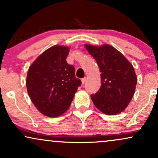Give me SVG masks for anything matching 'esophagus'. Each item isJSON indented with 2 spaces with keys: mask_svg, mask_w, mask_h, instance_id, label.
I'll return each mask as SVG.
<instances>
[{
  "mask_svg": "<svg viewBox=\"0 0 158 158\" xmlns=\"http://www.w3.org/2000/svg\"><path fill=\"white\" fill-rule=\"evenodd\" d=\"M85 81H86V78H82V79H81V83H82V85L85 84Z\"/></svg>",
  "mask_w": 158,
  "mask_h": 158,
  "instance_id": "obj_1",
  "label": "esophagus"
}]
</instances>
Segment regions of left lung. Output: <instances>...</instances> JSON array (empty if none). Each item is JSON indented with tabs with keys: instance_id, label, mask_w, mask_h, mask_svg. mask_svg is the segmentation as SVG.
Instances as JSON below:
<instances>
[{
	"instance_id": "8db88e82",
	"label": "left lung",
	"mask_w": 158,
	"mask_h": 158,
	"mask_svg": "<svg viewBox=\"0 0 158 158\" xmlns=\"http://www.w3.org/2000/svg\"><path fill=\"white\" fill-rule=\"evenodd\" d=\"M101 72V87L90 96L94 104L107 115H115L126 109L133 97L137 76L131 63L110 45L85 44Z\"/></svg>"
}]
</instances>
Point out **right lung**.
Here are the masks:
<instances>
[{"mask_svg":"<svg viewBox=\"0 0 158 158\" xmlns=\"http://www.w3.org/2000/svg\"><path fill=\"white\" fill-rule=\"evenodd\" d=\"M68 53V48L55 45L39 56L28 70L27 92L37 109L48 117L64 113L81 84L75 77L73 65L66 61Z\"/></svg>","mask_w":158,"mask_h":158,"instance_id":"right-lung-1","label":"right lung"}]
</instances>
